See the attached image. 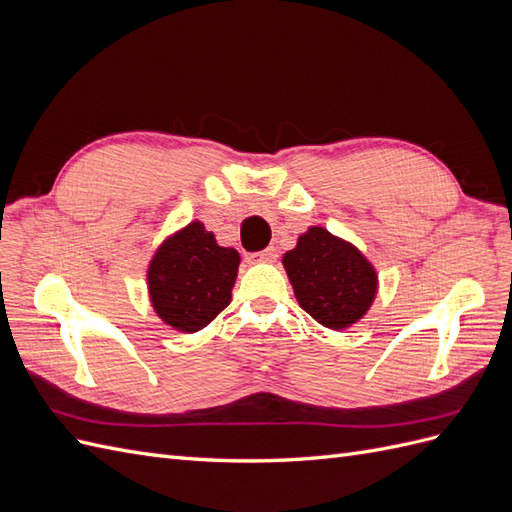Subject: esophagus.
<instances>
[{
	"label": "esophagus",
	"instance_id": "1",
	"mask_svg": "<svg viewBox=\"0 0 512 512\" xmlns=\"http://www.w3.org/2000/svg\"><path fill=\"white\" fill-rule=\"evenodd\" d=\"M252 258L258 262H273L277 258V250L275 247H267V250H260V252L252 254Z\"/></svg>",
	"mask_w": 512,
	"mask_h": 512
}]
</instances>
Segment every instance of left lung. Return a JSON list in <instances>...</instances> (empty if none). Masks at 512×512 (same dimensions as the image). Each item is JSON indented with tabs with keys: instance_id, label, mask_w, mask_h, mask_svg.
Returning <instances> with one entry per match:
<instances>
[{
	"instance_id": "8db88e82",
	"label": "left lung",
	"mask_w": 512,
	"mask_h": 512,
	"mask_svg": "<svg viewBox=\"0 0 512 512\" xmlns=\"http://www.w3.org/2000/svg\"><path fill=\"white\" fill-rule=\"evenodd\" d=\"M282 262L299 305L329 329L339 331L361 320L376 297L374 267L327 228H309Z\"/></svg>"
}]
</instances>
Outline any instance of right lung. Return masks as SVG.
<instances>
[{
  "label": "right lung",
  "mask_w": 512,
  "mask_h": 512,
  "mask_svg": "<svg viewBox=\"0 0 512 512\" xmlns=\"http://www.w3.org/2000/svg\"><path fill=\"white\" fill-rule=\"evenodd\" d=\"M239 252L192 222L168 237L153 256L147 284L156 314L177 331L196 333L230 303Z\"/></svg>",
  "instance_id": "1"
}]
</instances>
